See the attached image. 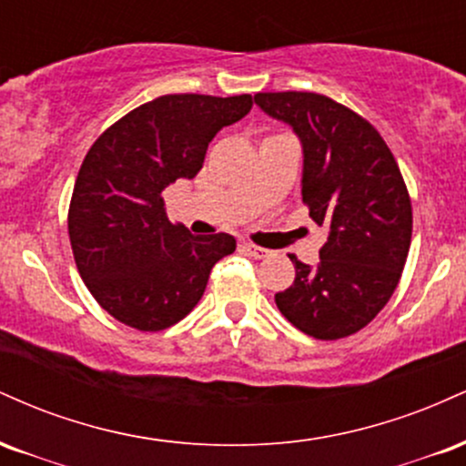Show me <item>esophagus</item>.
I'll use <instances>...</instances> for the list:
<instances>
[{"instance_id": "34e87169", "label": "esophagus", "mask_w": 466, "mask_h": 466, "mask_svg": "<svg viewBox=\"0 0 466 466\" xmlns=\"http://www.w3.org/2000/svg\"><path fill=\"white\" fill-rule=\"evenodd\" d=\"M240 248H243L245 254H249L251 258H267V256H269V251H267L265 248H258V245H254V243H243Z\"/></svg>"}]
</instances>
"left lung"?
Listing matches in <instances>:
<instances>
[{
    "instance_id": "left-lung-1",
    "label": "left lung",
    "mask_w": 466,
    "mask_h": 466,
    "mask_svg": "<svg viewBox=\"0 0 466 466\" xmlns=\"http://www.w3.org/2000/svg\"><path fill=\"white\" fill-rule=\"evenodd\" d=\"M304 148L302 203L329 228L319 263L289 256L296 280L276 293L280 313L315 339L355 335L397 289L411 243V201L397 159L366 117L313 92L256 94Z\"/></svg>"
}]
</instances>
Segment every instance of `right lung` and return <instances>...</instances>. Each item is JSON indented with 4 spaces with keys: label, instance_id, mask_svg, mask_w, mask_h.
<instances>
[{
    "label": "right lung",
    "instance_id": "1",
    "mask_svg": "<svg viewBox=\"0 0 466 466\" xmlns=\"http://www.w3.org/2000/svg\"><path fill=\"white\" fill-rule=\"evenodd\" d=\"M251 96L168 94L100 133L80 164L67 212L85 287L117 322L155 333L184 319L229 234L192 237L166 218L162 192L201 170L208 144L251 109Z\"/></svg>",
    "mask_w": 466,
    "mask_h": 466
}]
</instances>
